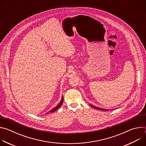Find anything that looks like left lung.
<instances>
[{
  "instance_id": "1",
  "label": "left lung",
  "mask_w": 146,
  "mask_h": 146,
  "mask_svg": "<svg viewBox=\"0 0 146 146\" xmlns=\"http://www.w3.org/2000/svg\"><path fill=\"white\" fill-rule=\"evenodd\" d=\"M92 108H95V109H98V110H104V111H107V110H106V109H101V108H97V107H95V106H93V105H90Z\"/></svg>"
}]
</instances>
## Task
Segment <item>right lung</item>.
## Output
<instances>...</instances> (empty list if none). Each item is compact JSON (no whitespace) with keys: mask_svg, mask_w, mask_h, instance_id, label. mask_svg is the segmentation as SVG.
<instances>
[{"mask_svg":"<svg viewBox=\"0 0 146 146\" xmlns=\"http://www.w3.org/2000/svg\"><path fill=\"white\" fill-rule=\"evenodd\" d=\"M63 100H64V98H63V96L62 97V99H61V100H60V103L58 104V105L55 107V108H54V109H52V110H51L50 111H49V112L48 113H52V112H54L55 111H56V110H58L60 106H61V105H62V103H63Z\"/></svg>","mask_w":146,"mask_h":146,"instance_id":"obj_1","label":"right lung"}]
</instances>
